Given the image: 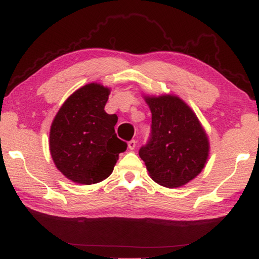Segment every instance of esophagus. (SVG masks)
Returning a JSON list of instances; mask_svg holds the SVG:
<instances>
[{
	"mask_svg": "<svg viewBox=\"0 0 259 259\" xmlns=\"http://www.w3.org/2000/svg\"><path fill=\"white\" fill-rule=\"evenodd\" d=\"M135 146H136V141L135 140H131L130 142H128V149L130 150H134Z\"/></svg>",
	"mask_w": 259,
	"mask_h": 259,
	"instance_id": "1",
	"label": "esophagus"
}]
</instances>
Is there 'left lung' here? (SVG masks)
I'll return each mask as SVG.
<instances>
[{
  "label": "left lung",
  "mask_w": 259,
  "mask_h": 259,
  "mask_svg": "<svg viewBox=\"0 0 259 259\" xmlns=\"http://www.w3.org/2000/svg\"><path fill=\"white\" fill-rule=\"evenodd\" d=\"M152 113L150 138L139 155L155 183L183 186L202 171L208 140L193 110L178 97H146Z\"/></svg>",
  "instance_id": "obj_1"
}]
</instances>
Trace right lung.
<instances>
[{"mask_svg":"<svg viewBox=\"0 0 259 259\" xmlns=\"http://www.w3.org/2000/svg\"><path fill=\"white\" fill-rule=\"evenodd\" d=\"M109 89L97 83L80 88L53 120L50 149L57 169L72 182L99 183L113 172L127 143L117 138V117L105 111Z\"/></svg>","mask_w":259,"mask_h":259,"instance_id":"1","label":"right lung"}]
</instances>
